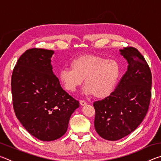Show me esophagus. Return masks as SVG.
Listing matches in <instances>:
<instances>
[{
    "label": "esophagus",
    "instance_id": "1",
    "mask_svg": "<svg viewBox=\"0 0 161 161\" xmlns=\"http://www.w3.org/2000/svg\"><path fill=\"white\" fill-rule=\"evenodd\" d=\"M80 103L81 106H85L86 104V102H85V101H84V100H80Z\"/></svg>",
    "mask_w": 161,
    "mask_h": 161
}]
</instances>
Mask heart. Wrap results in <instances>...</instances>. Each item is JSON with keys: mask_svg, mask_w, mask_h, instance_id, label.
Segmentation results:
<instances>
[{"mask_svg": "<svg viewBox=\"0 0 161 161\" xmlns=\"http://www.w3.org/2000/svg\"><path fill=\"white\" fill-rule=\"evenodd\" d=\"M70 67L59 72V80L64 88L74 92L85 78L84 93L97 99H104L112 94L121 75L118 62L97 54L78 57L72 61Z\"/></svg>", "mask_w": 161, "mask_h": 161, "instance_id": "heart-1", "label": "heart"}]
</instances>
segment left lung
<instances>
[{
    "instance_id": "obj_1",
    "label": "left lung",
    "mask_w": 161,
    "mask_h": 161,
    "mask_svg": "<svg viewBox=\"0 0 161 161\" xmlns=\"http://www.w3.org/2000/svg\"><path fill=\"white\" fill-rule=\"evenodd\" d=\"M119 51L129 64L127 71L112 94L93 104L95 130L108 141L121 139L139 126L151 97L152 75L145 58L133 47Z\"/></svg>"
}]
</instances>
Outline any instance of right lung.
Returning <instances> with one entry per match:
<instances>
[{"mask_svg":"<svg viewBox=\"0 0 161 161\" xmlns=\"http://www.w3.org/2000/svg\"><path fill=\"white\" fill-rule=\"evenodd\" d=\"M54 51L32 48L20 57L13 71L11 90L15 116L37 139L52 141L66 133L80 103L63 90L53 71Z\"/></svg>","mask_w":161,"mask_h":161,"instance_id":"right-lung-1","label":"right lung"}]
</instances>
